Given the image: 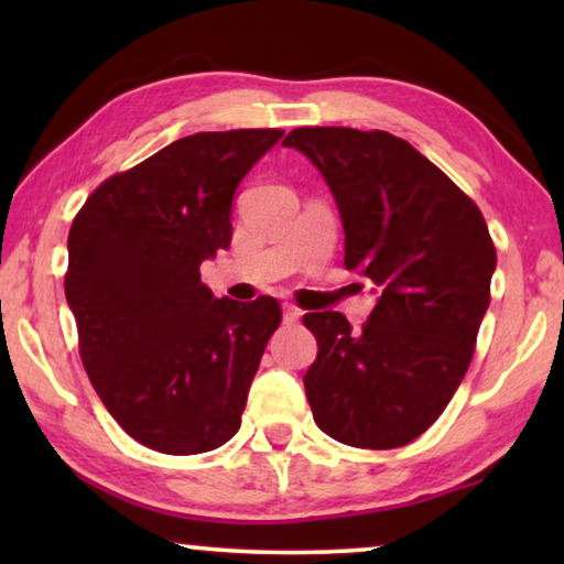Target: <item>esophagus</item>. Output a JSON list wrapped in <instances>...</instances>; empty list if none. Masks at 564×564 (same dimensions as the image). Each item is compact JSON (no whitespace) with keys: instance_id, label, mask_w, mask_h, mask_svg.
Segmentation results:
<instances>
[{"instance_id":"obj_1","label":"esophagus","mask_w":564,"mask_h":564,"mask_svg":"<svg viewBox=\"0 0 564 564\" xmlns=\"http://www.w3.org/2000/svg\"><path fill=\"white\" fill-rule=\"evenodd\" d=\"M282 318H284V323H288V326H292V323L300 321V311L295 305H284L282 307Z\"/></svg>"}]
</instances>
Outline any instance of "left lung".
Returning <instances> with one entry per match:
<instances>
[{
    "label": "left lung",
    "instance_id": "left-lung-1",
    "mask_svg": "<svg viewBox=\"0 0 564 564\" xmlns=\"http://www.w3.org/2000/svg\"><path fill=\"white\" fill-rule=\"evenodd\" d=\"M344 226V267L372 282L361 330L307 313L318 341L305 395L323 434L361 449L419 438L459 388L490 305L496 246L477 205L442 169L384 130L297 128Z\"/></svg>",
    "mask_w": 564,
    "mask_h": 564
}]
</instances>
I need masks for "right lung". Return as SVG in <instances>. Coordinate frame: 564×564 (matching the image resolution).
I'll return each instance as SVG.
<instances>
[{
    "label": "right lung",
    "instance_id": "obj_1",
    "mask_svg": "<svg viewBox=\"0 0 564 564\" xmlns=\"http://www.w3.org/2000/svg\"><path fill=\"white\" fill-rule=\"evenodd\" d=\"M282 130L195 133L91 192L68 230L66 303L84 369L122 431L199 454L241 429L280 303L215 297L199 264L228 249L230 207Z\"/></svg>",
    "mask_w": 564,
    "mask_h": 564
}]
</instances>
